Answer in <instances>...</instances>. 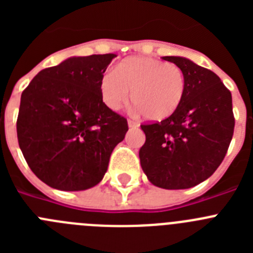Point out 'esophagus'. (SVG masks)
Wrapping results in <instances>:
<instances>
[{"label":"esophagus","instance_id":"esophagus-1","mask_svg":"<svg viewBox=\"0 0 253 253\" xmlns=\"http://www.w3.org/2000/svg\"><path fill=\"white\" fill-rule=\"evenodd\" d=\"M128 126H129V128H138L139 125H138L137 122H133V120H128Z\"/></svg>","mask_w":253,"mask_h":253}]
</instances>
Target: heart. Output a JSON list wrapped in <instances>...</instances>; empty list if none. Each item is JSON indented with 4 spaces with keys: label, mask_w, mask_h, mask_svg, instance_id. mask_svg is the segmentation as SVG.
Returning <instances> with one entry per match:
<instances>
[{
    "label": "heart",
    "mask_w": 253,
    "mask_h": 253,
    "mask_svg": "<svg viewBox=\"0 0 253 253\" xmlns=\"http://www.w3.org/2000/svg\"><path fill=\"white\" fill-rule=\"evenodd\" d=\"M186 76L175 64L148 57L125 58L114 72L100 80L99 90L104 104L118 110L126 104L131 91L135 110L149 122H162L172 116L184 101Z\"/></svg>",
    "instance_id": "b5f03b06"
}]
</instances>
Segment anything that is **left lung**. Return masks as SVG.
I'll return each mask as SVG.
<instances>
[{
  "label": "left lung",
  "instance_id": "8db88e82",
  "mask_svg": "<svg viewBox=\"0 0 253 253\" xmlns=\"http://www.w3.org/2000/svg\"><path fill=\"white\" fill-rule=\"evenodd\" d=\"M186 76L178 110L161 123L140 125L146 143L140 166L154 186L189 189L213 175L233 137L231 91L210 69L184 57H162Z\"/></svg>",
  "mask_w": 253,
  "mask_h": 253
}]
</instances>
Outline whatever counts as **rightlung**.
<instances>
[{
    "instance_id": "add662e5",
    "label": "right lung",
    "mask_w": 253,
    "mask_h": 253,
    "mask_svg": "<svg viewBox=\"0 0 253 253\" xmlns=\"http://www.w3.org/2000/svg\"><path fill=\"white\" fill-rule=\"evenodd\" d=\"M116 55L71 57L40 71L21 93L16 129L31 171L63 191L97 185L128 131L124 116L100 95V80Z\"/></svg>"
}]
</instances>
